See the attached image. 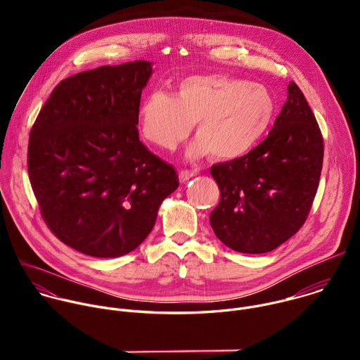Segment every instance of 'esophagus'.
<instances>
[{
  "label": "esophagus",
  "mask_w": 360,
  "mask_h": 360,
  "mask_svg": "<svg viewBox=\"0 0 360 360\" xmlns=\"http://www.w3.org/2000/svg\"><path fill=\"white\" fill-rule=\"evenodd\" d=\"M196 174L193 172V171H188V169H182V171H179V179H181V182H186V181H189L191 178H193Z\"/></svg>",
  "instance_id": "34e87169"
}]
</instances>
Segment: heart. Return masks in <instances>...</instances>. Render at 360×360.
<instances>
[{"mask_svg":"<svg viewBox=\"0 0 360 360\" xmlns=\"http://www.w3.org/2000/svg\"><path fill=\"white\" fill-rule=\"evenodd\" d=\"M278 115V101L264 84L226 75H191L174 95L152 91L139 105L142 135L153 145L174 149L196 124V139L188 157L212 153L219 161L246 157L269 134Z\"/></svg>","mask_w":360,"mask_h":360,"instance_id":"obj_1","label":"heart"}]
</instances>
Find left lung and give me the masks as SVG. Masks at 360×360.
<instances>
[{
    "mask_svg": "<svg viewBox=\"0 0 360 360\" xmlns=\"http://www.w3.org/2000/svg\"><path fill=\"white\" fill-rule=\"evenodd\" d=\"M288 94L265 141L246 157L211 168L221 191L211 226L221 242L240 253H266L293 236L318 191L323 138L293 81Z\"/></svg>",
    "mask_w": 360,
    "mask_h": 360,
    "instance_id": "obj_1",
    "label": "left lung"
}]
</instances>
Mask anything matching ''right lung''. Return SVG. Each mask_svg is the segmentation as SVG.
I'll return each mask as SVG.
<instances>
[{
	"mask_svg": "<svg viewBox=\"0 0 360 360\" xmlns=\"http://www.w3.org/2000/svg\"><path fill=\"white\" fill-rule=\"evenodd\" d=\"M152 63L102 65L61 81L30 134L28 174L48 228L94 258L136 249L176 171L139 141L141 94Z\"/></svg>",
	"mask_w": 360,
	"mask_h": 360,
	"instance_id": "1",
	"label": "right lung"
}]
</instances>
